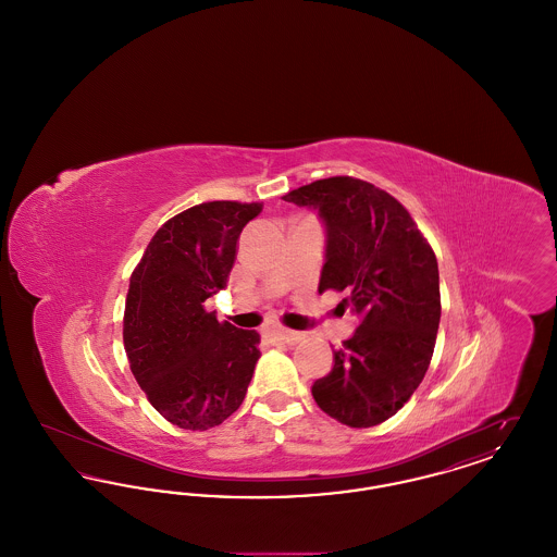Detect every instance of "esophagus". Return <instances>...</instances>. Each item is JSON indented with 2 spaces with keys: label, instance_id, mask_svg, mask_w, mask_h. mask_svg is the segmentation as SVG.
Listing matches in <instances>:
<instances>
[{
  "label": "esophagus",
  "instance_id": "1",
  "mask_svg": "<svg viewBox=\"0 0 557 557\" xmlns=\"http://www.w3.org/2000/svg\"><path fill=\"white\" fill-rule=\"evenodd\" d=\"M267 336H271L275 343H286V345H294V343H298V341L305 338L302 332L284 330V327H271V330H267Z\"/></svg>",
  "mask_w": 557,
  "mask_h": 557
}]
</instances>
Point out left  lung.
Listing matches in <instances>:
<instances>
[{
    "instance_id": "1",
    "label": "left lung",
    "mask_w": 557,
    "mask_h": 557,
    "mask_svg": "<svg viewBox=\"0 0 557 557\" xmlns=\"http://www.w3.org/2000/svg\"><path fill=\"white\" fill-rule=\"evenodd\" d=\"M325 225L319 292H348L359 327L334 350L311 393L330 418L370 428L393 418L430 366L438 321V263L407 209L355 177H327L284 196Z\"/></svg>"
}]
</instances>
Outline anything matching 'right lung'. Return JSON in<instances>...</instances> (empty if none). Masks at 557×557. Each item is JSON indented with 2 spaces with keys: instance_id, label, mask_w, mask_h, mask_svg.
I'll use <instances>...</instances> for the list:
<instances>
[{
  "instance_id": "right-lung-1",
  "label": "right lung",
  "mask_w": 557,
  "mask_h": 557,
  "mask_svg": "<svg viewBox=\"0 0 557 557\" xmlns=\"http://www.w3.org/2000/svg\"><path fill=\"white\" fill-rule=\"evenodd\" d=\"M261 202L214 200L169 219L129 280L123 341L129 368L171 424L209 430L246 397L261 336L219 323L205 300L227 286L236 244Z\"/></svg>"
}]
</instances>
